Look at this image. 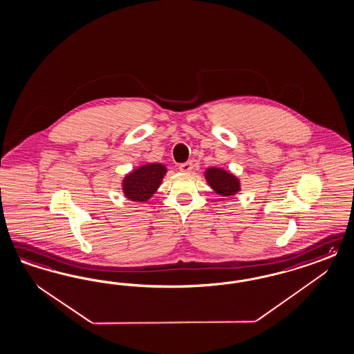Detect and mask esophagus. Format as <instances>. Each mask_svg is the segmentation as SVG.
<instances>
[{
  "label": "esophagus",
  "mask_w": 354,
  "mask_h": 354,
  "mask_svg": "<svg viewBox=\"0 0 354 354\" xmlns=\"http://www.w3.org/2000/svg\"><path fill=\"white\" fill-rule=\"evenodd\" d=\"M178 169L183 171V173H189V171H192V169H193V162H192V161L183 162V164H180V168H178Z\"/></svg>",
  "instance_id": "1"
}]
</instances>
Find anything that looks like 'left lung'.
Wrapping results in <instances>:
<instances>
[{
  "mask_svg": "<svg viewBox=\"0 0 354 354\" xmlns=\"http://www.w3.org/2000/svg\"><path fill=\"white\" fill-rule=\"evenodd\" d=\"M205 180L208 185L215 190V193L221 196H232L237 194L241 190L240 180L221 168H208L205 173Z\"/></svg>",
  "mask_w": 354,
  "mask_h": 354,
  "instance_id": "obj_1",
  "label": "left lung"
}]
</instances>
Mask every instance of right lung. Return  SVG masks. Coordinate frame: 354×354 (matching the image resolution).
<instances>
[{"label": "right lung", "instance_id": "right-lung-1", "mask_svg": "<svg viewBox=\"0 0 354 354\" xmlns=\"http://www.w3.org/2000/svg\"><path fill=\"white\" fill-rule=\"evenodd\" d=\"M165 173L167 168L159 162L139 167L136 171L126 174L122 181L124 194L133 202H147L159 189Z\"/></svg>", "mask_w": 354, "mask_h": 354}]
</instances>
